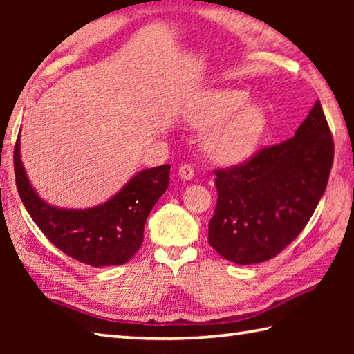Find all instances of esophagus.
Here are the masks:
<instances>
[{
    "label": "esophagus",
    "instance_id": "esophagus-1",
    "mask_svg": "<svg viewBox=\"0 0 354 354\" xmlns=\"http://www.w3.org/2000/svg\"><path fill=\"white\" fill-rule=\"evenodd\" d=\"M178 173H179V176H181V179H184V181H190V179L195 176L194 167H190L189 164H184V165L179 167Z\"/></svg>",
    "mask_w": 354,
    "mask_h": 354
}]
</instances>
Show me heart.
Segmentation results:
<instances>
[{
  "mask_svg": "<svg viewBox=\"0 0 354 354\" xmlns=\"http://www.w3.org/2000/svg\"><path fill=\"white\" fill-rule=\"evenodd\" d=\"M190 127L209 133L207 154L220 164H241L259 147L268 127L263 107L248 103V93L237 88H211L200 93L185 112Z\"/></svg>",
  "mask_w": 354,
  "mask_h": 354,
  "instance_id": "1",
  "label": "heart"
}]
</instances>
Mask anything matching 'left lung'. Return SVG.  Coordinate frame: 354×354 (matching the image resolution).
Segmentation results:
<instances>
[{
  "instance_id": "left-lung-1",
  "label": "left lung",
  "mask_w": 354,
  "mask_h": 354,
  "mask_svg": "<svg viewBox=\"0 0 354 354\" xmlns=\"http://www.w3.org/2000/svg\"><path fill=\"white\" fill-rule=\"evenodd\" d=\"M333 158V136L317 100L290 139L261 149L242 165L215 171L218 198L209 245L241 266L272 259L313 217Z\"/></svg>"
}]
</instances>
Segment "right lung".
Here are the masks:
<instances>
[{"label": "right lung", "instance_id": "1", "mask_svg": "<svg viewBox=\"0 0 354 354\" xmlns=\"http://www.w3.org/2000/svg\"><path fill=\"white\" fill-rule=\"evenodd\" d=\"M19 195L34 223L55 247L92 267L122 266L143 242V227L170 183V165L142 170L103 205L64 209L48 205L29 183L20 154V136L14 151Z\"/></svg>", "mask_w": 354, "mask_h": 354}]
</instances>
